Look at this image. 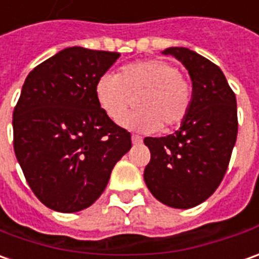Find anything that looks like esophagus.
<instances>
[{
    "label": "esophagus",
    "instance_id": "esophagus-1",
    "mask_svg": "<svg viewBox=\"0 0 259 259\" xmlns=\"http://www.w3.org/2000/svg\"><path fill=\"white\" fill-rule=\"evenodd\" d=\"M131 138H133V144H135V145H137V144H141L142 142V138L140 137V135H133Z\"/></svg>",
    "mask_w": 259,
    "mask_h": 259
}]
</instances>
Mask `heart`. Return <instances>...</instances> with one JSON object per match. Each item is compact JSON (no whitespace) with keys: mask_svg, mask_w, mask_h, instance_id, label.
Segmentation results:
<instances>
[{"mask_svg":"<svg viewBox=\"0 0 259 259\" xmlns=\"http://www.w3.org/2000/svg\"><path fill=\"white\" fill-rule=\"evenodd\" d=\"M97 101L112 121H118L140 97V107L122 118V125L145 133L172 128L187 118L194 90L174 64L165 60L138 61L119 74H104L95 85Z\"/></svg>","mask_w":259,"mask_h":259,"instance_id":"1","label":"heart"}]
</instances>
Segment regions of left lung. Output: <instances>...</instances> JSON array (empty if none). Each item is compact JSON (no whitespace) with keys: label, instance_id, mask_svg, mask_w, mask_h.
I'll use <instances>...</instances> for the list:
<instances>
[{"label":"left lung","instance_id":"1","mask_svg":"<svg viewBox=\"0 0 259 259\" xmlns=\"http://www.w3.org/2000/svg\"><path fill=\"white\" fill-rule=\"evenodd\" d=\"M190 72L194 98L181 128L144 142L151 159L144 180L155 198L172 208H192L209 198L230 164L237 141L235 94L218 65L184 47L162 51Z\"/></svg>","mask_w":259,"mask_h":259}]
</instances>
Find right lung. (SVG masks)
<instances>
[{
  "label": "right lung",
  "instance_id": "add662e5",
  "mask_svg": "<svg viewBox=\"0 0 259 259\" xmlns=\"http://www.w3.org/2000/svg\"><path fill=\"white\" fill-rule=\"evenodd\" d=\"M119 54L69 47L36 65L12 114L14 151L45 206L77 212L100 198L131 134L97 101L95 85Z\"/></svg>",
  "mask_w": 259,
  "mask_h": 259
}]
</instances>
